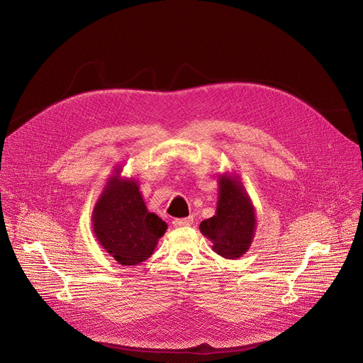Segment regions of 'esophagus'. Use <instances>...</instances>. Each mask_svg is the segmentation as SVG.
<instances>
[{"instance_id": "obj_1", "label": "esophagus", "mask_w": 363, "mask_h": 363, "mask_svg": "<svg viewBox=\"0 0 363 363\" xmlns=\"http://www.w3.org/2000/svg\"><path fill=\"white\" fill-rule=\"evenodd\" d=\"M192 223H194V218H192V217H186V218H177V220H174V221H172L174 227H177V228H179V227H188V225H191Z\"/></svg>"}]
</instances>
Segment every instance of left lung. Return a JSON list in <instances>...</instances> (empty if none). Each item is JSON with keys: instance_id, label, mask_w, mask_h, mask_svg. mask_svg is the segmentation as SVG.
I'll return each mask as SVG.
<instances>
[{"instance_id": "left-lung-1", "label": "left lung", "mask_w": 363, "mask_h": 363, "mask_svg": "<svg viewBox=\"0 0 363 363\" xmlns=\"http://www.w3.org/2000/svg\"><path fill=\"white\" fill-rule=\"evenodd\" d=\"M255 208L237 174L218 177L216 216L203 220L199 231L213 242V250L224 258L242 257L255 234Z\"/></svg>"}]
</instances>
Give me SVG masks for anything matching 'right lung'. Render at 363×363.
I'll list each match as a JSON object with an SVG mask.
<instances>
[{
    "label": "right lung",
    "instance_id": "add662e5",
    "mask_svg": "<svg viewBox=\"0 0 363 363\" xmlns=\"http://www.w3.org/2000/svg\"><path fill=\"white\" fill-rule=\"evenodd\" d=\"M121 174L116 167L99 195L91 225L99 244L119 264L138 266L153 254L168 225L147 211L138 181Z\"/></svg>",
    "mask_w": 363,
    "mask_h": 363
}]
</instances>
